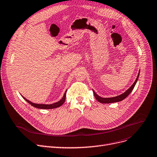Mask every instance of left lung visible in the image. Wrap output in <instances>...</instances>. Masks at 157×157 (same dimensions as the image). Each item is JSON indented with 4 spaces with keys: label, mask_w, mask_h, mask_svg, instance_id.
<instances>
[{
    "label": "left lung",
    "mask_w": 157,
    "mask_h": 157,
    "mask_svg": "<svg viewBox=\"0 0 157 157\" xmlns=\"http://www.w3.org/2000/svg\"><path fill=\"white\" fill-rule=\"evenodd\" d=\"M139 75H140V71H139L138 72V76L135 80V82H134V83H133L131 86V87L129 88L128 89H127L125 92H124L123 94H121L119 96H115V97H113V98H101L100 96H98L96 92H94V90H93V93H94V95L96 98V99L101 103H115V102H118V101H122L123 100H124L125 98H127V96H129V94L131 93V91L132 90V89H134L135 86L137 82L138 81V77H139Z\"/></svg>",
    "instance_id": "1"
}]
</instances>
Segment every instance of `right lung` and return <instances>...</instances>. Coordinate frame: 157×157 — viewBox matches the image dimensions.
<instances>
[{
	"mask_svg": "<svg viewBox=\"0 0 157 157\" xmlns=\"http://www.w3.org/2000/svg\"><path fill=\"white\" fill-rule=\"evenodd\" d=\"M67 91V90L65 91V94H64V95H63V98L61 99V100L58 101H57L56 103H52V104H38V103H33V102H32L30 101H29L28 100L26 99L25 97H23L22 96L28 103H30L31 105H32L34 107L37 108V109H51L57 108V107H60V106H61L63 105V104L64 103V102L65 101Z\"/></svg>",
	"mask_w": 157,
	"mask_h": 157,
	"instance_id": "1",
	"label": "right lung"
}]
</instances>
